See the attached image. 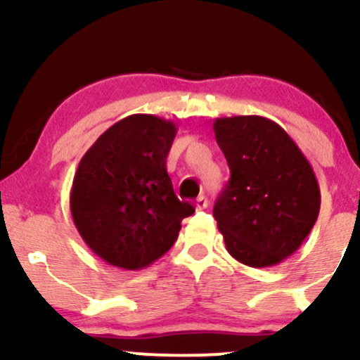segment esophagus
I'll use <instances>...</instances> for the list:
<instances>
[{
  "label": "esophagus",
  "mask_w": 360,
  "mask_h": 360,
  "mask_svg": "<svg viewBox=\"0 0 360 360\" xmlns=\"http://www.w3.org/2000/svg\"><path fill=\"white\" fill-rule=\"evenodd\" d=\"M206 206H208V200H206V196L201 194V196L196 200V210H205Z\"/></svg>",
  "instance_id": "obj_1"
}]
</instances>
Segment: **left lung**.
<instances>
[{
  "mask_svg": "<svg viewBox=\"0 0 360 360\" xmlns=\"http://www.w3.org/2000/svg\"><path fill=\"white\" fill-rule=\"evenodd\" d=\"M214 137L230 179L213 208L226 250L249 267H271L300 249L320 213L308 159L269 118H217Z\"/></svg>",
  "mask_w": 360,
  "mask_h": 360,
  "instance_id": "obj_1",
  "label": "left lung"
}]
</instances>
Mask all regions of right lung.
Wrapping results in <instances>:
<instances>
[{
    "label": "right lung",
    "instance_id": "add662e5",
    "mask_svg": "<svg viewBox=\"0 0 360 360\" xmlns=\"http://www.w3.org/2000/svg\"><path fill=\"white\" fill-rule=\"evenodd\" d=\"M177 128L154 115H130L111 125L82 155L71 189L77 232L110 266L139 271L176 242L183 218L166 159Z\"/></svg>",
    "mask_w": 360,
    "mask_h": 360
}]
</instances>
